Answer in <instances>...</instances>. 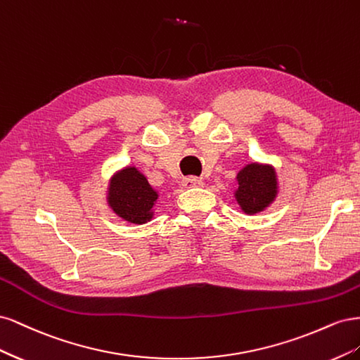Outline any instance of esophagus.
I'll return each instance as SVG.
<instances>
[{"instance_id":"obj_1","label":"esophagus","mask_w":360,"mask_h":360,"mask_svg":"<svg viewBox=\"0 0 360 360\" xmlns=\"http://www.w3.org/2000/svg\"><path fill=\"white\" fill-rule=\"evenodd\" d=\"M204 184V181L201 180V179H198V177H193V176H191V177H186L183 180V186L184 188H201Z\"/></svg>"}]
</instances>
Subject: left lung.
<instances>
[{
	"mask_svg": "<svg viewBox=\"0 0 360 360\" xmlns=\"http://www.w3.org/2000/svg\"><path fill=\"white\" fill-rule=\"evenodd\" d=\"M238 191L236 198L246 213H258L274 201L276 193L275 171L250 163L237 174Z\"/></svg>",
	"mask_w": 360,
	"mask_h": 360,
	"instance_id": "1",
	"label": "left lung"
}]
</instances>
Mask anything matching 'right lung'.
I'll use <instances>...</instances> for the list:
<instances>
[{
    "label": "right lung",
    "instance_id": "add662e5",
    "mask_svg": "<svg viewBox=\"0 0 360 360\" xmlns=\"http://www.w3.org/2000/svg\"><path fill=\"white\" fill-rule=\"evenodd\" d=\"M158 193L135 168H126L111 180L108 201L112 210L129 222L146 224L150 221Z\"/></svg>",
    "mask_w": 360,
    "mask_h": 360
}]
</instances>
